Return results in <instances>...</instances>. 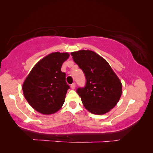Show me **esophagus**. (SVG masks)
<instances>
[{"label": "esophagus", "instance_id": "1", "mask_svg": "<svg viewBox=\"0 0 153 153\" xmlns=\"http://www.w3.org/2000/svg\"><path fill=\"white\" fill-rule=\"evenodd\" d=\"M75 87H76V84H75V83H73L72 85H71V88H72V89L74 90L75 88Z\"/></svg>", "mask_w": 153, "mask_h": 153}]
</instances>
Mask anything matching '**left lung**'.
<instances>
[{"mask_svg":"<svg viewBox=\"0 0 153 153\" xmlns=\"http://www.w3.org/2000/svg\"><path fill=\"white\" fill-rule=\"evenodd\" d=\"M71 55L86 80L84 87L76 90L83 106L94 114L109 111L118 103L122 94L120 79L106 60L94 51L80 50Z\"/></svg>","mask_w":153,"mask_h":153,"instance_id":"1","label":"left lung"}]
</instances>
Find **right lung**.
<instances>
[{
  "mask_svg": "<svg viewBox=\"0 0 153 153\" xmlns=\"http://www.w3.org/2000/svg\"><path fill=\"white\" fill-rule=\"evenodd\" d=\"M68 53L55 52L39 60L30 71L23 84L26 100L37 111L54 114L61 108L70 85L66 83L62 65Z\"/></svg>",
  "mask_w": 153,
  "mask_h": 153,
  "instance_id": "1",
  "label": "right lung"
}]
</instances>
